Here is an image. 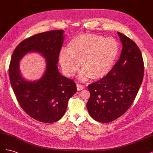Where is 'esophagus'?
<instances>
[{
  "label": "esophagus",
  "mask_w": 153,
  "mask_h": 153,
  "mask_svg": "<svg viewBox=\"0 0 153 153\" xmlns=\"http://www.w3.org/2000/svg\"><path fill=\"white\" fill-rule=\"evenodd\" d=\"M76 87H77V90L78 91H82V90H83L85 88V87L84 86V85H80V84H77L76 85Z\"/></svg>",
  "instance_id": "obj_1"
}]
</instances>
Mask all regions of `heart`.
Listing matches in <instances>:
<instances>
[{"label": "heart", "instance_id": "obj_1", "mask_svg": "<svg viewBox=\"0 0 153 153\" xmlns=\"http://www.w3.org/2000/svg\"><path fill=\"white\" fill-rule=\"evenodd\" d=\"M67 52L59 53V62L64 73L72 76L79 68L82 80L92 78L100 80L107 76L113 69L120 53V45L114 38H105L95 34L78 35L69 41Z\"/></svg>", "mask_w": 153, "mask_h": 153}]
</instances>
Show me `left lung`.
<instances>
[{
    "instance_id": "1",
    "label": "left lung",
    "mask_w": 153,
    "mask_h": 153,
    "mask_svg": "<svg viewBox=\"0 0 153 153\" xmlns=\"http://www.w3.org/2000/svg\"><path fill=\"white\" fill-rule=\"evenodd\" d=\"M117 34L123 45L119 61L107 76L88 85L91 96L87 108L101 123L112 122L126 112L143 80L144 66L139 48L127 36Z\"/></svg>"
}]
</instances>
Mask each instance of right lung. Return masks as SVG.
<instances>
[{
    "label": "right lung",
    "mask_w": 153,
    "mask_h": 153,
    "mask_svg": "<svg viewBox=\"0 0 153 153\" xmlns=\"http://www.w3.org/2000/svg\"><path fill=\"white\" fill-rule=\"evenodd\" d=\"M62 30L42 32L18 45L11 59L9 76L21 107L29 116L45 123L56 122L66 112L69 98L77 91L75 82L60 73L57 64L64 36ZM36 52L45 59V71L39 79L27 81L21 75L19 61Z\"/></svg>",
    "instance_id": "right-lung-1"
}]
</instances>
